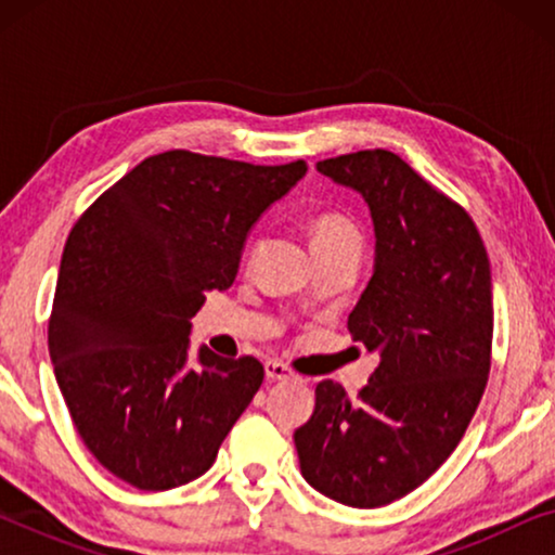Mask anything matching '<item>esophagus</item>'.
Here are the masks:
<instances>
[{
    "instance_id": "1",
    "label": "esophagus",
    "mask_w": 555,
    "mask_h": 555,
    "mask_svg": "<svg viewBox=\"0 0 555 555\" xmlns=\"http://www.w3.org/2000/svg\"><path fill=\"white\" fill-rule=\"evenodd\" d=\"M264 374H268L270 382H287V378H293V371L280 361L264 363Z\"/></svg>"
}]
</instances>
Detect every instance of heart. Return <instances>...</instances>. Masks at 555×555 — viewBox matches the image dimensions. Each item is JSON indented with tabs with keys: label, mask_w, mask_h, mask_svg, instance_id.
<instances>
[{
	"label": "heart",
	"mask_w": 555,
	"mask_h": 555,
	"mask_svg": "<svg viewBox=\"0 0 555 555\" xmlns=\"http://www.w3.org/2000/svg\"><path fill=\"white\" fill-rule=\"evenodd\" d=\"M310 240H313L315 255L344 253V249L361 253L363 245L359 224L348 215H340V211H323V215H318L313 219V227H310Z\"/></svg>",
	"instance_id": "obj_1"
}]
</instances>
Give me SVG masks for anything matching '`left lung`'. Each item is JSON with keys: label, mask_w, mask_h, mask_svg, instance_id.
<instances>
[{"label": "left lung", "mask_w": 555, "mask_h": 555, "mask_svg": "<svg viewBox=\"0 0 555 555\" xmlns=\"http://www.w3.org/2000/svg\"><path fill=\"white\" fill-rule=\"evenodd\" d=\"M366 199L376 260L348 315L378 356L351 399L331 378L295 429L300 473L325 498L382 507L409 495L454 452L490 374L492 280L473 217L384 149L318 162Z\"/></svg>", "instance_id": "8db88e82"}]
</instances>
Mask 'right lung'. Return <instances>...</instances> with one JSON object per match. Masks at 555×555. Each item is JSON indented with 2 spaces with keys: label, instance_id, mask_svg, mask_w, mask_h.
I'll return each mask as SVG.
<instances>
[{
  "label": "right lung",
  "instance_id": "add662e5",
  "mask_svg": "<svg viewBox=\"0 0 555 555\" xmlns=\"http://www.w3.org/2000/svg\"><path fill=\"white\" fill-rule=\"evenodd\" d=\"M192 151L149 156L103 192L65 242L50 359L93 457L139 490L207 473L260 389L253 356H189L192 318L227 291L262 211L306 177Z\"/></svg>",
  "mask_w": 555,
  "mask_h": 555
}]
</instances>
